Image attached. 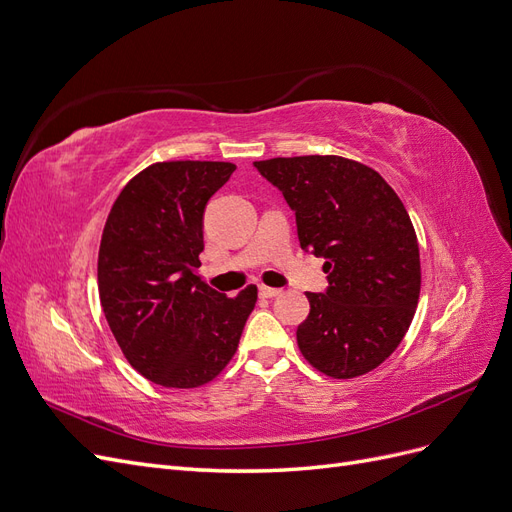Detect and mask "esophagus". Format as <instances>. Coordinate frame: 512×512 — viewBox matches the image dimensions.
Masks as SVG:
<instances>
[{"instance_id":"obj_1","label":"esophagus","mask_w":512,"mask_h":512,"mask_svg":"<svg viewBox=\"0 0 512 512\" xmlns=\"http://www.w3.org/2000/svg\"><path fill=\"white\" fill-rule=\"evenodd\" d=\"M258 292H260V297H262V299H275L277 294H282V290L269 288V286H260V288H258Z\"/></svg>"}]
</instances>
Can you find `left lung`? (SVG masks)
<instances>
[{"label": "left lung", "instance_id": "1", "mask_svg": "<svg viewBox=\"0 0 512 512\" xmlns=\"http://www.w3.org/2000/svg\"><path fill=\"white\" fill-rule=\"evenodd\" d=\"M254 166L294 211L303 250L327 258V290L307 292L301 354L337 380L376 369L404 339L421 292V256L404 203L374 168L348 158Z\"/></svg>", "mask_w": 512, "mask_h": 512}]
</instances>
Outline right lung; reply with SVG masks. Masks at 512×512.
<instances>
[{"instance_id": "1", "label": "right lung", "mask_w": 512, "mask_h": 512, "mask_svg": "<svg viewBox=\"0 0 512 512\" xmlns=\"http://www.w3.org/2000/svg\"><path fill=\"white\" fill-rule=\"evenodd\" d=\"M230 162H158L141 170L108 213L98 254V290L128 363L168 389L211 382L237 352L258 299L200 282L203 213L235 173Z\"/></svg>"}]
</instances>
